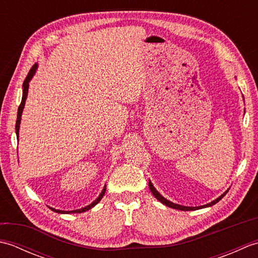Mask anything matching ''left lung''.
I'll list each match as a JSON object with an SVG mask.
<instances>
[{
	"label": "left lung",
	"mask_w": 258,
	"mask_h": 258,
	"mask_svg": "<svg viewBox=\"0 0 258 258\" xmlns=\"http://www.w3.org/2000/svg\"><path fill=\"white\" fill-rule=\"evenodd\" d=\"M149 186H150V189H151V191H152V194L155 196V199L156 200H158L160 201L161 203H163L164 205H166L167 207H171V208H175V210H179V211H196V210H200V208H205V207H210V206H213L214 204H216L217 202H220L224 196L226 195V193L228 191V189L225 191V193H223L220 197H217L216 200H214V201H212L211 203H208V204H206V205H202V206H196V207H189V206H183V205H179V204H175V203H173V202H171V201H168V200H166L165 197L164 196H162L160 193H158V191L156 190V188L154 187V185L152 184V182L150 180L149 182Z\"/></svg>",
	"instance_id": "8db88e82"
}]
</instances>
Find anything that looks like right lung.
I'll list each match as a JSON object with an SVG mask.
<instances>
[{
	"instance_id": "obj_1",
	"label": "right lung",
	"mask_w": 258,
	"mask_h": 258,
	"mask_svg": "<svg viewBox=\"0 0 258 258\" xmlns=\"http://www.w3.org/2000/svg\"><path fill=\"white\" fill-rule=\"evenodd\" d=\"M36 70H37V64L35 63V64L32 67V69L30 70V72H29V74H27L26 79L24 80V83H23V95H22V102H21L20 106H19V109H18V118H16V124H15V133H16V138H18V140H19V131H20L21 118H22L21 116H22V113H23V108H24V105H25V101H26V97H27V92H29V85H30V82H31L32 78H33V76H34V74H35V72H36ZM105 190H106V185L104 186V188H103V190L101 191V194L98 195V197H97V199H96L94 202L91 203L90 205H87V206H85V207L80 208V210H74V211H61V210H55V208H53V207H50V208H51V210H52L53 212L61 213V214L83 213V212H86V211L91 210L92 207H94V206L97 204V203L102 200V197L104 196V194H105Z\"/></svg>"
}]
</instances>
